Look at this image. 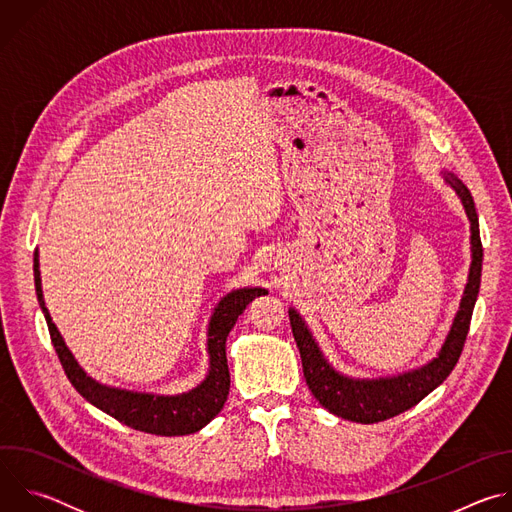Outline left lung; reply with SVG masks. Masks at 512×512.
Listing matches in <instances>:
<instances>
[{"label": "left lung", "instance_id": "left-lung-1", "mask_svg": "<svg viewBox=\"0 0 512 512\" xmlns=\"http://www.w3.org/2000/svg\"><path fill=\"white\" fill-rule=\"evenodd\" d=\"M446 182L456 190L460 196L466 214L470 218V231H472V265L468 283L464 289V296L460 302V310L454 318L450 334L433 360L423 364L421 369L411 373H403L389 379H350L334 371L328 360L324 358L322 350L318 348L316 340L312 338L306 322L302 316L289 308V324L294 332L296 344L300 348L302 367L306 383L312 395L320 401L324 409L330 413L356 421V423H379L391 419L413 405H417L423 397H427L435 387H440L448 375L454 371L456 362L462 354L470 320L474 312V304L480 289V275H482V241L478 229V214L472 200L470 190L450 172H444Z\"/></svg>", "mask_w": 512, "mask_h": 512}]
</instances>
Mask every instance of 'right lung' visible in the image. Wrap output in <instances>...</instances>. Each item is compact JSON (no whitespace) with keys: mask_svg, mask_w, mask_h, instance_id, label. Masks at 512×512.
<instances>
[{"mask_svg":"<svg viewBox=\"0 0 512 512\" xmlns=\"http://www.w3.org/2000/svg\"><path fill=\"white\" fill-rule=\"evenodd\" d=\"M34 283H36V296L38 304L44 312L48 332L54 344V350L60 358L62 369L72 383L89 403L105 411L107 415L115 417L117 421L145 433L156 435H188L202 429L210 423L218 413H221L229 389H231V375L227 364V336L233 330L237 318L243 310L257 298L267 294L261 287H243L227 294L218 306L208 324V356H210V369L206 379L188 393L182 395H152V393H133L115 387H107L91 379L66 348L58 328L54 326L42 298V285H40V269H38V251L34 253Z\"/></svg>","mask_w":512,"mask_h":512,"instance_id":"right-lung-1","label":"right lung"}]
</instances>
